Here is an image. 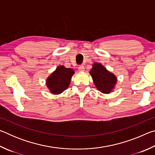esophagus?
I'll return each mask as SVG.
<instances>
[{"label": "esophagus", "instance_id": "34e87169", "mask_svg": "<svg viewBox=\"0 0 155 155\" xmlns=\"http://www.w3.org/2000/svg\"><path fill=\"white\" fill-rule=\"evenodd\" d=\"M78 70L81 72H83L85 70V66H84L83 65H80L79 66H78Z\"/></svg>", "mask_w": 155, "mask_h": 155}]
</instances>
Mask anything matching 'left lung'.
<instances>
[{"label":"left lung","mask_w":155,"mask_h":155,"mask_svg":"<svg viewBox=\"0 0 155 155\" xmlns=\"http://www.w3.org/2000/svg\"><path fill=\"white\" fill-rule=\"evenodd\" d=\"M94 83L98 90L103 93H109L114 87L116 83V77L108 72L100 64H94L90 72Z\"/></svg>","instance_id":"8db88e82"}]
</instances>
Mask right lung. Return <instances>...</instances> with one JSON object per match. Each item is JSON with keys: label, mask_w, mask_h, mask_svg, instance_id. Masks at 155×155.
Returning <instances> with one entry per match:
<instances>
[{"label": "right lung", "mask_w": 155, "mask_h": 155, "mask_svg": "<svg viewBox=\"0 0 155 155\" xmlns=\"http://www.w3.org/2000/svg\"><path fill=\"white\" fill-rule=\"evenodd\" d=\"M74 70L60 65L51 76L47 78L46 85L54 94H61L68 87Z\"/></svg>", "instance_id": "1"}]
</instances>
